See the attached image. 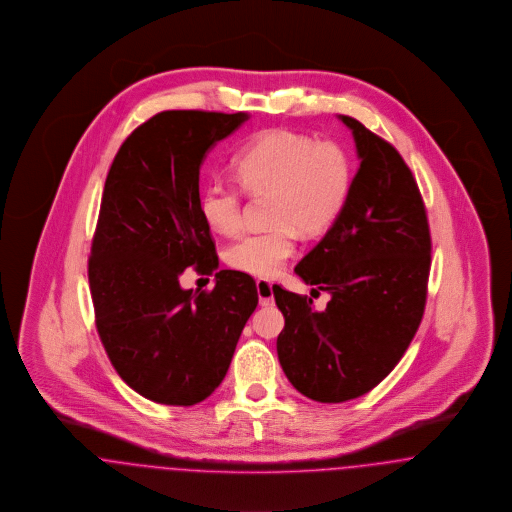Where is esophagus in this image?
Listing matches in <instances>:
<instances>
[{"label":"esophagus","instance_id":"esophagus-1","mask_svg":"<svg viewBox=\"0 0 512 512\" xmlns=\"http://www.w3.org/2000/svg\"><path fill=\"white\" fill-rule=\"evenodd\" d=\"M271 287H273V283L268 281V279H258L256 281V291H258L262 306H271L273 304V291H271Z\"/></svg>","mask_w":512,"mask_h":512}]
</instances>
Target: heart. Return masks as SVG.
I'll list each match as a JSON object with an SVG mask.
<instances>
[{"mask_svg": "<svg viewBox=\"0 0 512 512\" xmlns=\"http://www.w3.org/2000/svg\"><path fill=\"white\" fill-rule=\"evenodd\" d=\"M231 167L246 192L271 190L268 216L275 225L250 231L227 248V264L244 273L271 277L279 273L302 233L323 229L349 194L350 158L333 142L295 131H271L241 148ZM204 221L223 235L243 227V198L233 183L214 181L200 196Z\"/></svg>", "mask_w": 512, "mask_h": 512, "instance_id": "1", "label": "heart"}]
</instances>
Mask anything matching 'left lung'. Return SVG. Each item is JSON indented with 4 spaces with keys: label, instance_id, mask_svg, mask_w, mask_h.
Masks as SVG:
<instances>
[{
    "label": "left lung",
    "instance_id": "8db88e82",
    "mask_svg": "<svg viewBox=\"0 0 512 512\" xmlns=\"http://www.w3.org/2000/svg\"><path fill=\"white\" fill-rule=\"evenodd\" d=\"M360 160L347 200L296 266L310 296L273 285L285 316L277 337L281 368L296 391L345 403L372 391L403 358L422 322L431 266L430 225L416 179L401 154L360 121L339 115Z\"/></svg>",
    "mask_w": 512,
    "mask_h": 512
}]
</instances>
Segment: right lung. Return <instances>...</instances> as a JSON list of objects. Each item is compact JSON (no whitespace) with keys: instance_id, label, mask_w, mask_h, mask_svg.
Returning <instances> with one entry per match:
<instances>
[{"instance_id":"obj_1","label":"right lung","mask_w":512,"mask_h":512,"mask_svg":"<svg viewBox=\"0 0 512 512\" xmlns=\"http://www.w3.org/2000/svg\"><path fill=\"white\" fill-rule=\"evenodd\" d=\"M248 113L162 111L136 127L109 167L88 258L96 329L121 379L144 399L192 406L229 370L258 306L254 279L219 269L200 214V165ZM189 267L212 292L180 287Z\"/></svg>"}]
</instances>
